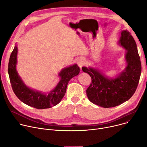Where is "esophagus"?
Instances as JSON below:
<instances>
[{
	"label": "esophagus",
	"mask_w": 147,
	"mask_h": 147,
	"mask_svg": "<svg viewBox=\"0 0 147 147\" xmlns=\"http://www.w3.org/2000/svg\"><path fill=\"white\" fill-rule=\"evenodd\" d=\"M77 64L78 65V66L81 69L85 65V60L83 58H80L77 61Z\"/></svg>",
	"instance_id": "1"
}]
</instances>
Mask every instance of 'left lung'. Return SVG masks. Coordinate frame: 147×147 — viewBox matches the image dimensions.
<instances>
[{
    "instance_id": "left-lung-1",
    "label": "left lung",
    "mask_w": 147,
    "mask_h": 147,
    "mask_svg": "<svg viewBox=\"0 0 147 147\" xmlns=\"http://www.w3.org/2000/svg\"><path fill=\"white\" fill-rule=\"evenodd\" d=\"M119 44L127 52V66L123 72L114 79H108L91 67H82L83 72L91 78V83L87 89L89 100L102 107H113L127 101L135 93L138 85L141 63L136 42L127 30L121 32Z\"/></svg>"
}]
</instances>
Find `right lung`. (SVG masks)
Returning a JSON list of instances; mask_svg holds the SVG:
<instances>
[{
    "instance_id": "1",
    "label": "right lung",
    "mask_w": 147,
    "mask_h": 147,
    "mask_svg": "<svg viewBox=\"0 0 147 147\" xmlns=\"http://www.w3.org/2000/svg\"><path fill=\"white\" fill-rule=\"evenodd\" d=\"M17 53L18 49L15 46L8 64V74L12 90L22 102L36 109H49L57 105L65 96L69 81L74 76L78 75L80 71L76 64L63 69L59 73L61 79L56 88L48 95H46L29 88L21 80L16 70Z\"/></svg>"
}]
</instances>
